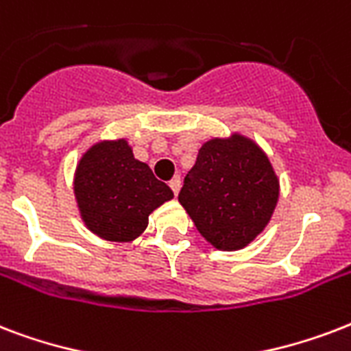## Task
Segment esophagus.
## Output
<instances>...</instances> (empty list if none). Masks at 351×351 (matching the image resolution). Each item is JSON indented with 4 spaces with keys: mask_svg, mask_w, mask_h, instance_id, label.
Segmentation results:
<instances>
[{
    "mask_svg": "<svg viewBox=\"0 0 351 351\" xmlns=\"http://www.w3.org/2000/svg\"><path fill=\"white\" fill-rule=\"evenodd\" d=\"M180 186H182L180 176H175V178L169 182V187L173 189V193H175V195H178V191H180Z\"/></svg>",
    "mask_w": 351,
    "mask_h": 351,
    "instance_id": "1",
    "label": "esophagus"
}]
</instances>
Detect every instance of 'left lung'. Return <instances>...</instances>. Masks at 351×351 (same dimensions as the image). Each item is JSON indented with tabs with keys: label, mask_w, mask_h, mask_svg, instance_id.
I'll list each match as a JSON object with an SVG mask.
<instances>
[{
	"label": "left lung",
	"mask_w": 351,
	"mask_h": 351,
	"mask_svg": "<svg viewBox=\"0 0 351 351\" xmlns=\"http://www.w3.org/2000/svg\"><path fill=\"white\" fill-rule=\"evenodd\" d=\"M277 200L269 160L240 134L204 143L178 195L200 234L224 251L250 244L266 228Z\"/></svg>",
	"instance_id": "obj_1"
}]
</instances>
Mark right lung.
<instances>
[{
	"instance_id": "1",
	"label": "right lung",
	"mask_w": 351,
	"mask_h": 351,
	"mask_svg": "<svg viewBox=\"0 0 351 351\" xmlns=\"http://www.w3.org/2000/svg\"><path fill=\"white\" fill-rule=\"evenodd\" d=\"M74 195L85 226L112 242H129L147 228L149 215L173 198L125 140L96 143L82 156Z\"/></svg>"
}]
</instances>
